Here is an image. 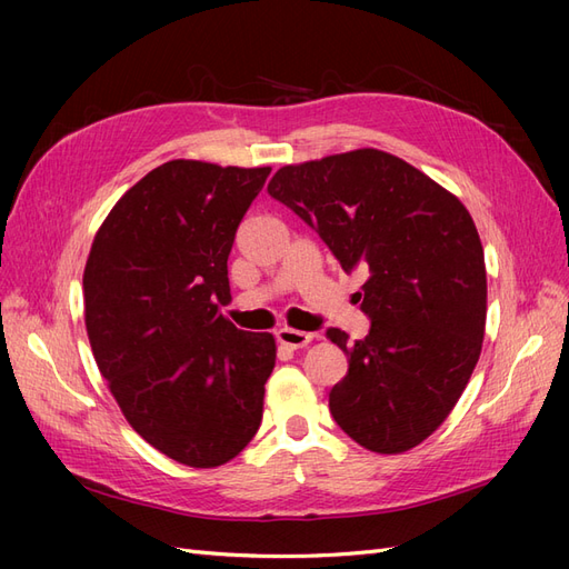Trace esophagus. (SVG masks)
Here are the masks:
<instances>
[{"label": "esophagus", "mask_w": 569, "mask_h": 569, "mask_svg": "<svg viewBox=\"0 0 569 569\" xmlns=\"http://www.w3.org/2000/svg\"><path fill=\"white\" fill-rule=\"evenodd\" d=\"M274 337H278L282 347H289V349H303L313 341L311 332H299V330H291V327H282V330L274 332Z\"/></svg>", "instance_id": "1"}]
</instances>
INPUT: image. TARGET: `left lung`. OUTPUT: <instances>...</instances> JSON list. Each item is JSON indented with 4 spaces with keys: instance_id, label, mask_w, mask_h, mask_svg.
<instances>
[{
    "instance_id": "1",
    "label": "left lung",
    "mask_w": 569,
    "mask_h": 569,
    "mask_svg": "<svg viewBox=\"0 0 569 569\" xmlns=\"http://www.w3.org/2000/svg\"><path fill=\"white\" fill-rule=\"evenodd\" d=\"M268 194L363 270L366 339L330 327L349 358L330 391L335 422L375 453H403L449 418L481 353L485 249L468 209L432 178L377 149L280 168Z\"/></svg>"
}]
</instances>
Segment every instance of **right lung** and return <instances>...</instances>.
<instances>
[{
  "label": "right lung",
  "mask_w": 569,
  "mask_h": 569,
  "mask_svg": "<svg viewBox=\"0 0 569 569\" xmlns=\"http://www.w3.org/2000/svg\"><path fill=\"white\" fill-rule=\"evenodd\" d=\"M270 168L168 161L118 199L84 266V325L126 420L189 468H218L263 418L274 339L222 318L228 256Z\"/></svg>",
  "instance_id": "add662e5"
}]
</instances>
